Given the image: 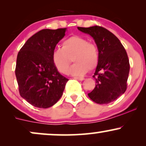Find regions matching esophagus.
Wrapping results in <instances>:
<instances>
[{"instance_id": "1", "label": "esophagus", "mask_w": 146, "mask_h": 146, "mask_svg": "<svg viewBox=\"0 0 146 146\" xmlns=\"http://www.w3.org/2000/svg\"><path fill=\"white\" fill-rule=\"evenodd\" d=\"M74 79H75V80H80V81H82V80H84V78H81V77H75V78H74Z\"/></svg>"}]
</instances>
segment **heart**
I'll list each match as a JSON object with an SVG mask.
<instances>
[{
    "label": "heart",
    "instance_id": "heart-1",
    "mask_svg": "<svg viewBox=\"0 0 146 146\" xmlns=\"http://www.w3.org/2000/svg\"><path fill=\"white\" fill-rule=\"evenodd\" d=\"M72 59L75 64L68 73L76 76L84 75L88 69L93 70L98 66L100 59L98 46L82 36L69 37L62 42V48L53 50L52 61L58 71L66 74Z\"/></svg>",
    "mask_w": 146,
    "mask_h": 146
}]
</instances>
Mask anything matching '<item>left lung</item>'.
<instances>
[{
  "label": "left lung",
  "mask_w": 146,
  "mask_h": 146,
  "mask_svg": "<svg viewBox=\"0 0 146 146\" xmlns=\"http://www.w3.org/2000/svg\"><path fill=\"white\" fill-rule=\"evenodd\" d=\"M78 29L94 39L100 54L93 76L95 79V87L88 93V97L99 104L113 102L127 88L130 64L126 51L119 40L102 27Z\"/></svg>",
  "instance_id": "obj_1"
}]
</instances>
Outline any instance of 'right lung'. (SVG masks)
<instances>
[{
  "label": "right lung",
  "instance_id": "right-lung-1",
  "mask_svg": "<svg viewBox=\"0 0 146 146\" xmlns=\"http://www.w3.org/2000/svg\"><path fill=\"white\" fill-rule=\"evenodd\" d=\"M66 31V28L41 30L18 53L15 73L20 95L37 108H47L57 103L68 80L52 61V53Z\"/></svg>",
  "mask_w": 146,
  "mask_h": 146
}]
</instances>
